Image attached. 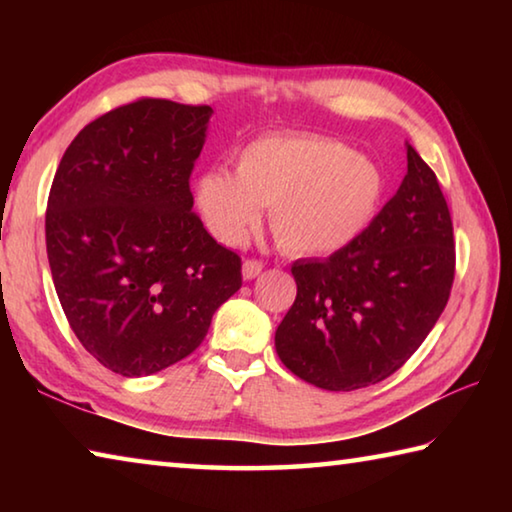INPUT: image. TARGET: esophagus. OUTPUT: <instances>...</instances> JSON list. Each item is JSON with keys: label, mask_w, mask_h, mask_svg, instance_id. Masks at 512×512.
<instances>
[{"label": "esophagus", "mask_w": 512, "mask_h": 512, "mask_svg": "<svg viewBox=\"0 0 512 512\" xmlns=\"http://www.w3.org/2000/svg\"><path fill=\"white\" fill-rule=\"evenodd\" d=\"M262 262H257V259H246L244 264H241V275H244V280H255V277L262 273Z\"/></svg>", "instance_id": "obj_1"}]
</instances>
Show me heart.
<instances>
[{"label": "heart", "instance_id": "obj_1", "mask_svg": "<svg viewBox=\"0 0 512 512\" xmlns=\"http://www.w3.org/2000/svg\"><path fill=\"white\" fill-rule=\"evenodd\" d=\"M386 180L379 164L320 135H264L237 155V173L207 169L194 183L207 230L244 244L271 207L282 250L300 257L341 253L379 214Z\"/></svg>", "mask_w": 512, "mask_h": 512}]
</instances>
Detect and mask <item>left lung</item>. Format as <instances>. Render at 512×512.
Here are the masks:
<instances>
[{
  "label": "left lung",
  "instance_id": "obj_1",
  "mask_svg": "<svg viewBox=\"0 0 512 512\" xmlns=\"http://www.w3.org/2000/svg\"><path fill=\"white\" fill-rule=\"evenodd\" d=\"M406 176L366 235L327 259L291 266L298 296L275 329L293 375L325 391L391 377L449 300L454 228L440 185L406 142Z\"/></svg>",
  "mask_w": 512,
  "mask_h": 512
}]
</instances>
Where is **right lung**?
<instances>
[{
	"label": "right lung",
	"mask_w": 512,
	"mask_h": 512,
	"mask_svg": "<svg viewBox=\"0 0 512 512\" xmlns=\"http://www.w3.org/2000/svg\"><path fill=\"white\" fill-rule=\"evenodd\" d=\"M210 106L140 99L67 146L47 203V257L83 348L146 377L192 354L241 287V259L192 212Z\"/></svg>",
	"instance_id": "obj_1"
}]
</instances>
